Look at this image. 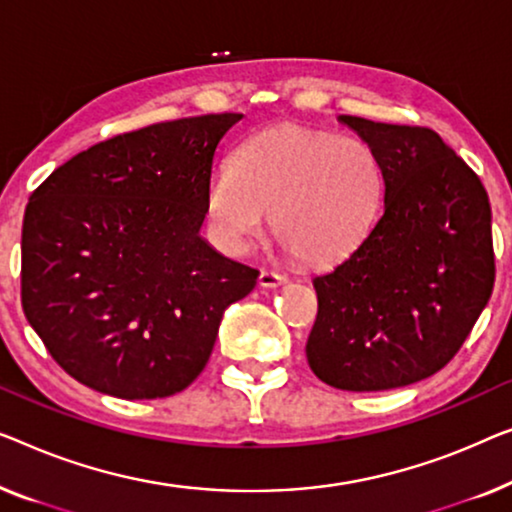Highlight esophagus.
Here are the masks:
<instances>
[{
  "instance_id": "esophagus-1",
  "label": "esophagus",
  "mask_w": 512,
  "mask_h": 512,
  "mask_svg": "<svg viewBox=\"0 0 512 512\" xmlns=\"http://www.w3.org/2000/svg\"><path fill=\"white\" fill-rule=\"evenodd\" d=\"M258 284L263 288H277V286H284L286 284V277L279 272H272V270H263L261 277H258Z\"/></svg>"
}]
</instances>
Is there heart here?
I'll list each match as a JSON object with an SVG mask.
<instances>
[{
  "label": "heart",
  "mask_w": 512,
  "mask_h": 512,
  "mask_svg": "<svg viewBox=\"0 0 512 512\" xmlns=\"http://www.w3.org/2000/svg\"><path fill=\"white\" fill-rule=\"evenodd\" d=\"M385 173L360 138L302 127L258 133L207 182L205 217L226 254L244 256L272 233L309 265L344 261L369 238L383 210Z\"/></svg>",
  "instance_id": "heart-1"
}]
</instances>
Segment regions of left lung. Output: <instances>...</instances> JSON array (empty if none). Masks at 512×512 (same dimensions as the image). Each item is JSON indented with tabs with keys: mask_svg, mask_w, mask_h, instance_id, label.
I'll list each match as a JSON object with an SVG mask.
<instances>
[{
	"mask_svg": "<svg viewBox=\"0 0 512 512\" xmlns=\"http://www.w3.org/2000/svg\"><path fill=\"white\" fill-rule=\"evenodd\" d=\"M339 122L379 154L383 214L351 256L314 277L307 360L332 388H402L446 367L490 300V198L432 129Z\"/></svg>",
	"mask_w": 512,
	"mask_h": 512,
	"instance_id": "1",
	"label": "left lung"
}]
</instances>
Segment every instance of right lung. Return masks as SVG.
Returning a JSON list of instances; mask_svg holds the SVG:
<instances>
[{
	"label": "right lung",
	"instance_id": "right-lung-1",
	"mask_svg": "<svg viewBox=\"0 0 512 512\" xmlns=\"http://www.w3.org/2000/svg\"><path fill=\"white\" fill-rule=\"evenodd\" d=\"M240 113L152 124L76 154L29 198L22 309L59 367L120 399L203 372L224 311L258 270L201 235L221 138Z\"/></svg>",
	"mask_w": 512,
	"mask_h": 512
}]
</instances>
